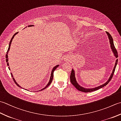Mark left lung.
<instances>
[{
    "instance_id": "left-lung-1",
    "label": "left lung",
    "mask_w": 121,
    "mask_h": 121,
    "mask_svg": "<svg viewBox=\"0 0 121 121\" xmlns=\"http://www.w3.org/2000/svg\"><path fill=\"white\" fill-rule=\"evenodd\" d=\"M106 33H107L109 39V40H110V45H111V49H112L114 55H115V57L117 58L118 57L117 52V51L116 48H115V46H114V43H113V38H112V37L111 36V35H110L108 32H106ZM117 61H118V59H117L116 62H115V66H114V69H113V70L112 73L111 74V76H110L109 79H108V81L106 83H104V84L102 85H100V86L97 87H95V88H91V89L85 88H83V87H81V86L79 85L78 83H77V82L76 81V79H75V72H74V70H73V69H72V70L71 73V75H70V81H71V83L75 87V88L78 90V91H82V92H89L94 91H97V90H98L100 88H102V87H103L106 86L109 83L110 81L111 80L112 77H113V74H114V71H115V68H116V66L117 65Z\"/></svg>"
}]
</instances>
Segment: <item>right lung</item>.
I'll return each mask as SVG.
<instances>
[{"label":"right lung","mask_w":121,"mask_h":121,"mask_svg":"<svg viewBox=\"0 0 121 121\" xmlns=\"http://www.w3.org/2000/svg\"><path fill=\"white\" fill-rule=\"evenodd\" d=\"M33 26V25H29V26ZM18 33V32H17L16 33H15V34H14V35H13V36H12V38H11V40H10V43H9V48H8V50H7V54H6V62H7V65H8L9 66V63H8V52H9V50H10V46H11V42H12V39H13V38H14V36L16 35ZM59 66V65H56V66H55V67H54L53 68V69H52V71H51V76H50V80H49V83H48V84L47 85V86H46L45 88H43V89H42L40 90V91H42V90H43V89H45V88H47V87L49 86V85H50V84H51V82H52V79H53V72H54V71H55L56 69V68H58ZM9 68V69L10 70V68H9V67L8 68ZM11 76H12V79H13V80L14 81V83L16 84V85H17V86H19V87H20L19 85H18L17 83V82H15V79H14V78L13 77V75H12V73H11ZM22 88V87H21Z\"/></svg>","instance_id":"add662e5"}]
</instances>
